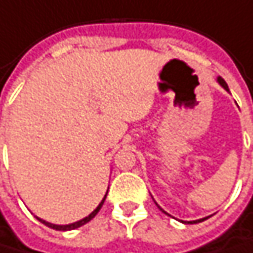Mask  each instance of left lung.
Listing matches in <instances>:
<instances>
[{"instance_id":"8db88e82","label":"left lung","mask_w":253,"mask_h":253,"mask_svg":"<svg viewBox=\"0 0 253 253\" xmlns=\"http://www.w3.org/2000/svg\"><path fill=\"white\" fill-rule=\"evenodd\" d=\"M218 82H219V85H221V86H222L224 89H227V91H228V85H227V82H225V81H224L222 78H218ZM159 209H161L162 212H165V211H164L162 208H159ZM165 213H167V212H165ZM205 219H206V218H202V219H196V221H189V224H196V222H202V221H205Z\"/></svg>"}]
</instances>
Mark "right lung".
<instances>
[{
	"label": "right lung",
	"mask_w": 253,
	"mask_h": 253,
	"mask_svg": "<svg viewBox=\"0 0 253 253\" xmlns=\"http://www.w3.org/2000/svg\"><path fill=\"white\" fill-rule=\"evenodd\" d=\"M106 196H107V193H106ZM106 196L103 197V200L100 202V205L88 215V216H85V218H82V219H79V221H76V222H73V224H67V225H57V224H51V222H47V221H44V219H41V218H38L37 216V219L38 221H41L42 224H45L47 227H50V228H53V230H59V231H66V230H73V228H78V227H81V225H84V224H86L88 221H91L97 213H98V211L101 209V206H103V203H104V200H106Z\"/></svg>",
	"instance_id": "obj_1"
}]
</instances>
